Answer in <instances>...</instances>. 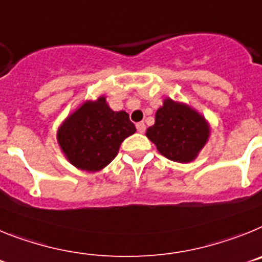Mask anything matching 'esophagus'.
<instances>
[{
  "instance_id": "34e87169",
  "label": "esophagus",
  "mask_w": 262,
  "mask_h": 262,
  "mask_svg": "<svg viewBox=\"0 0 262 262\" xmlns=\"http://www.w3.org/2000/svg\"><path fill=\"white\" fill-rule=\"evenodd\" d=\"M136 128H137L138 133H144V132L146 130V125H145L144 122H138V124L136 125Z\"/></svg>"
}]
</instances>
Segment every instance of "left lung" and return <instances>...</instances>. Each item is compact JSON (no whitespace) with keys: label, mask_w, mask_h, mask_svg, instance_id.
I'll return each mask as SVG.
<instances>
[{"label":"left lung","mask_w":262,"mask_h":262,"mask_svg":"<svg viewBox=\"0 0 262 262\" xmlns=\"http://www.w3.org/2000/svg\"><path fill=\"white\" fill-rule=\"evenodd\" d=\"M208 136L206 118L191 106L171 99H165L156 113V122L146 130V137L159 153L179 163L194 161Z\"/></svg>","instance_id":"8db88e82"}]
</instances>
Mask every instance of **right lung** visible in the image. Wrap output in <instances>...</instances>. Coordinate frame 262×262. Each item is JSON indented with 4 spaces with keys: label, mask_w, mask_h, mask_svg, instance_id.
Returning <instances> with one entry per match:
<instances>
[{
    "label": "right lung",
    "mask_w": 262,
    "mask_h": 262,
    "mask_svg": "<svg viewBox=\"0 0 262 262\" xmlns=\"http://www.w3.org/2000/svg\"><path fill=\"white\" fill-rule=\"evenodd\" d=\"M136 133V126L124 111L115 112L104 96L85 101L66 118L58 129L59 146L75 167L99 171L112 162L120 145Z\"/></svg>",
    "instance_id": "1"
}]
</instances>
